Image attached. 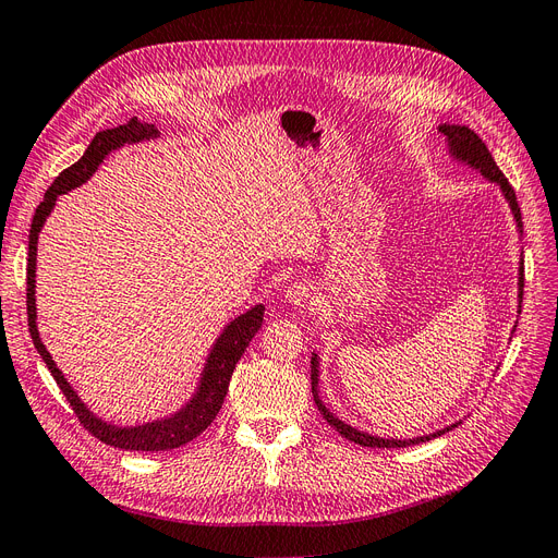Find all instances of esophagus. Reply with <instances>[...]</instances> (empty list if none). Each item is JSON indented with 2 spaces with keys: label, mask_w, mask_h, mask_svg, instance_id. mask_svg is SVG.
Returning <instances> with one entry per match:
<instances>
[{
  "label": "esophagus",
  "mask_w": 558,
  "mask_h": 558,
  "mask_svg": "<svg viewBox=\"0 0 558 558\" xmlns=\"http://www.w3.org/2000/svg\"><path fill=\"white\" fill-rule=\"evenodd\" d=\"M283 298L291 302V305H305V302L312 298V289L307 281H293L291 286H286Z\"/></svg>",
  "instance_id": "1"
}]
</instances>
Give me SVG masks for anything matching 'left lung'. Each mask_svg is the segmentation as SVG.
Masks as SVG:
<instances>
[{"label":"left lung","mask_w":558,"mask_h":558,"mask_svg":"<svg viewBox=\"0 0 558 558\" xmlns=\"http://www.w3.org/2000/svg\"><path fill=\"white\" fill-rule=\"evenodd\" d=\"M440 132L447 137V142H449V154H451L456 160L468 162V165L472 167V170H480L482 177H486L488 181H494V183L500 185V191H502L505 199L510 202L512 214H514V218H517V228L521 230V211H519V205H517L514 189L510 185V181L505 179V174L500 172V167L496 165V160L492 158V154H488L486 144L477 137L475 132H472V130L465 128V125H440ZM521 291H523V263H521V267H519V298L523 295ZM316 386H318V359H316V353H314V356H312V393H314V400H316V408H318L320 414H324V418L328 421V424H330L337 433H340L342 437H347V440L361 445V447H386V449H393V447H396V449H398V447L421 445V442L433 440V437H437V435L449 433L451 428H456V426L461 424V421H459V424H451V426H447V428H442V430H437V433H433V435L412 437V440H386V437L361 433L359 428H353V426L344 424V421L332 416V414L326 410V404L318 400Z\"/></svg>","instance_id":"1"}]
</instances>
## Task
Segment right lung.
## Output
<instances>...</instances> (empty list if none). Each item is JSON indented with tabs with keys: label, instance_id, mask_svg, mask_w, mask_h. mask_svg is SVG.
<instances>
[{
	"label": "right lung",
	"instance_id": "1",
	"mask_svg": "<svg viewBox=\"0 0 558 558\" xmlns=\"http://www.w3.org/2000/svg\"><path fill=\"white\" fill-rule=\"evenodd\" d=\"M156 137H160L158 128L148 125V123H140L137 118H130L125 125L97 132L90 146L86 148V154H83L72 167L62 170L56 177V181L50 183V189L44 195V202L37 207L35 218H32L29 251H27V324H29L32 342H35L39 356L44 359L46 367L50 369V375H53V379L58 381L66 402L72 404V410L78 416L81 426L86 428L90 435H95L97 440H102L105 445H111L118 449H130V451H170V449L189 445L202 430L211 426V421L223 408L234 365L240 363L248 342L260 330L263 312H265L263 305H256L246 314L234 318L230 326H226L223 335L218 337L211 353H209L205 373H202L197 393L193 396V400L185 404V408H181L177 414H172L170 418L154 421V424H144V426H134V428H118V426L107 424V421H102V418H97L86 408V404L78 400L70 381H66L64 375L56 367L53 359H50V353L46 351L41 337H39L37 305H35L37 240H39V232L44 228L46 216L50 214V209H53L58 195L72 191V189H78L81 183H86L95 174L99 162H102L113 148H121L123 144L144 142V140H156Z\"/></svg>",
	"mask_w": 558,
	"mask_h": 558
}]
</instances>
